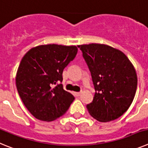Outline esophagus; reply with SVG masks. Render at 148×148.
Returning a JSON list of instances; mask_svg holds the SVG:
<instances>
[{
    "instance_id": "esophagus-1",
    "label": "esophagus",
    "mask_w": 148,
    "mask_h": 148,
    "mask_svg": "<svg viewBox=\"0 0 148 148\" xmlns=\"http://www.w3.org/2000/svg\"><path fill=\"white\" fill-rule=\"evenodd\" d=\"M81 93H82V92H75V95H77V96H79V95H81Z\"/></svg>"
}]
</instances>
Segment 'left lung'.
<instances>
[{"label": "left lung", "instance_id": "left-lung-1", "mask_svg": "<svg viewBox=\"0 0 148 148\" xmlns=\"http://www.w3.org/2000/svg\"><path fill=\"white\" fill-rule=\"evenodd\" d=\"M92 75L95 92L87 105L101 122L119 118L130 108L137 88L135 68L121 50L102 44L78 45Z\"/></svg>", "mask_w": 148, "mask_h": 148}]
</instances>
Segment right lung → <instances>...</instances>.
Wrapping results in <instances>:
<instances>
[{
  "label": "right lung",
  "instance_id": "add662e5",
  "mask_svg": "<svg viewBox=\"0 0 148 148\" xmlns=\"http://www.w3.org/2000/svg\"><path fill=\"white\" fill-rule=\"evenodd\" d=\"M76 46L44 44L21 59L15 77L21 99L37 119L52 121L66 113L74 96L63 88V70L75 58Z\"/></svg>",
  "mask_w": 148,
  "mask_h": 148
}]
</instances>
